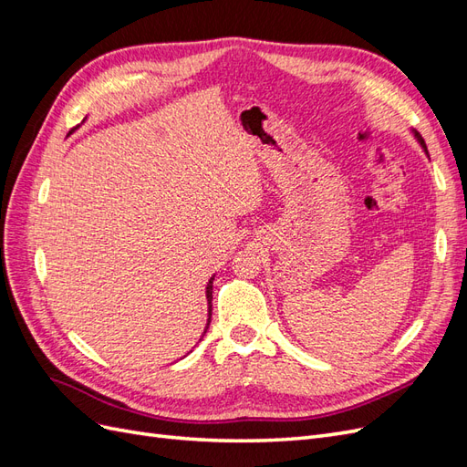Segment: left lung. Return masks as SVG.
<instances>
[{
	"mask_svg": "<svg viewBox=\"0 0 467 467\" xmlns=\"http://www.w3.org/2000/svg\"><path fill=\"white\" fill-rule=\"evenodd\" d=\"M415 136H417V140H419V144H420L422 148H425V151H427V144H425V140L420 138V134H419V132H415ZM427 155H429V151H427Z\"/></svg>",
	"mask_w": 467,
	"mask_h": 467,
	"instance_id": "obj_1",
	"label": "left lung"
}]
</instances>
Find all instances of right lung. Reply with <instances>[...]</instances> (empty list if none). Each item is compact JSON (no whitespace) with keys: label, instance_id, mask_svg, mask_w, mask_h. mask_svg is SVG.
Returning <instances> with one entry per match:
<instances>
[{"label":"right lung","instance_id":"right-lung-1","mask_svg":"<svg viewBox=\"0 0 467 467\" xmlns=\"http://www.w3.org/2000/svg\"><path fill=\"white\" fill-rule=\"evenodd\" d=\"M212 280H214V278H210L208 286H206V298H208V325H210V316H212ZM208 325H206V327H208Z\"/></svg>","mask_w":467,"mask_h":467}]
</instances>
